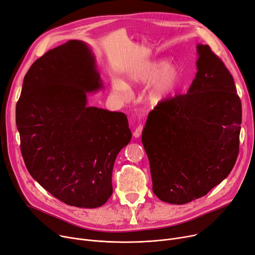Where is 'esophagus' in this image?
Here are the masks:
<instances>
[{
    "label": "esophagus",
    "instance_id": "34e87169",
    "mask_svg": "<svg viewBox=\"0 0 255 255\" xmlns=\"http://www.w3.org/2000/svg\"><path fill=\"white\" fill-rule=\"evenodd\" d=\"M142 126L141 125H139L136 129H135V131L133 132V136H134L135 138H138L140 135H141V132H142Z\"/></svg>",
    "mask_w": 255,
    "mask_h": 255
}]
</instances>
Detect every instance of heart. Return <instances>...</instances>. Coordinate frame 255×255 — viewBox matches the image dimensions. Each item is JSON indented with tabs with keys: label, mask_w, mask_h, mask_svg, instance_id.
Masks as SVG:
<instances>
[{
	"label": "heart",
	"mask_w": 255,
	"mask_h": 255,
	"mask_svg": "<svg viewBox=\"0 0 255 255\" xmlns=\"http://www.w3.org/2000/svg\"><path fill=\"white\" fill-rule=\"evenodd\" d=\"M126 80L131 85L149 84L144 94L145 103L155 107L165 102L175 94L182 80L180 67L175 62L153 59L132 66L126 72ZM112 90L120 98L129 95V86L120 78L112 79Z\"/></svg>",
	"instance_id": "1"
}]
</instances>
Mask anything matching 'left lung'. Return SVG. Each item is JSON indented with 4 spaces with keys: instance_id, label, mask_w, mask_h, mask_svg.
I'll use <instances>...</instances> for the list:
<instances>
[{
    "instance_id": "8db88e82",
    "label": "left lung",
    "mask_w": 255,
    "mask_h": 255,
    "mask_svg": "<svg viewBox=\"0 0 255 255\" xmlns=\"http://www.w3.org/2000/svg\"><path fill=\"white\" fill-rule=\"evenodd\" d=\"M196 51L187 94L156 106L141 135L153 192L172 205L206 195L230 175L239 154L242 105L234 78L209 45Z\"/></svg>"
}]
</instances>
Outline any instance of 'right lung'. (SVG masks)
<instances>
[{
    "label": "right lung",
    "instance_id": "obj_1",
    "mask_svg": "<svg viewBox=\"0 0 255 255\" xmlns=\"http://www.w3.org/2000/svg\"><path fill=\"white\" fill-rule=\"evenodd\" d=\"M102 89L96 58L80 40L45 52L23 78L16 126L24 164L69 206L107 202L116 158L132 137L125 114L88 105V94Z\"/></svg>",
    "mask_w": 255,
    "mask_h": 255
}]
</instances>
